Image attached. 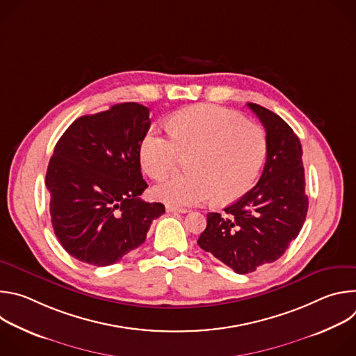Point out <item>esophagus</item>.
<instances>
[{
	"label": "esophagus",
	"mask_w": 356,
	"mask_h": 356,
	"mask_svg": "<svg viewBox=\"0 0 356 356\" xmlns=\"http://www.w3.org/2000/svg\"><path fill=\"white\" fill-rule=\"evenodd\" d=\"M166 211L168 213H180V214L188 213L187 209H177V207H172V206H166Z\"/></svg>",
	"instance_id": "34e87169"
}]
</instances>
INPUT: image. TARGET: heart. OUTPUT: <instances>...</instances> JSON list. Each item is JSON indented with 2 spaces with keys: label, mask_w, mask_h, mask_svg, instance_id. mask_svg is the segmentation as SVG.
<instances>
[{
  "label": "heart",
  "mask_w": 356,
  "mask_h": 356,
  "mask_svg": "<svg viewBox=\"0 0 356 356\" xmlns=\"http://www.w3.org/2000/svg\"><path fill=\"white\" fill-rule=\"evenodd\" d=\"M169 134L149 129L139 143V161L152 179L168 176L181 155L190 175L173 176L154 188L172 207L198 206L211 195L218 204L235 201L255 184L268 154L265 131L218 106L198 104L175 114Z\"/></svg>",
  "instance_id": "obj_1"
}]
</instances>
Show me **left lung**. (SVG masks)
Masks as SVG:
<instances>
[{
  "mask_svg": "<svg viewBox=\"0 0 356 356\" xmlns=\"http://www.w3.org/2000/svg\"><path fill=\"white\" fill-rule=\"evenodd\" d=\"M266 131L268 154L257 186L224 213H209L197 243L239 275L277 261L298 235L309 198L302 149L293 129L277 114L249 103Z\"/></svg>",
  "mask_w": 356,
  "mask_h": 356,
  "instance_id": "left-lung-1",
  "label": "left lung"
}]
</instances>
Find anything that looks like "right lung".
<instances>
[{
  "mask_svg": "<svg viewBox=\"0 0 356 356\" xmlns=\"http://www.w3.org/2000/svg\"><path fill=\"white\" fill-rule=\"evenodd\" d=\"M150 127L149 108L122 103L77 118L58 140L46 172L50 217L67 253L110 266L140 246L162 202L139 198V143Z\"/></svg>",
  "mask_w": 356,
  "mask_h": 356,
  "instance_id": "obj_1",
  "label": "right lung"
}]
</instances>
